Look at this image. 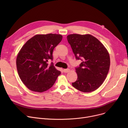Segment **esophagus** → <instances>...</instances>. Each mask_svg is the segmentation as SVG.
Returning a JSON list of instances; mask_svg holds the SVG:
<instances>
[{
    "instance_id": "34e87169",
    "label": "esophagus",
    "mask_w": 128,
    "mask_h": 128,
    "mask_svg": "<svg viewBox=\"0 0 128 128\" xmlns=\"http://www.w3.org/2000/svg\"><path fill=\"white\" fill-rule=\"evenodd\" d=\"M63 71H64V72H65V73H67V72H70V70L69 68L64 69V70H63Z\"/></svg>"
}]
</instances>
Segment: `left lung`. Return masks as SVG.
Listing matches in <instances>:
<instances>
[{"label":"left lung","instance_id":"1","mask_svg":"<svg viewBox=\"0 0 128 128\" xmlns=\"http://www.w3.org/2000/svg\"><path fill=\"white\" fill-rule=\"evenodd\" d=\"M76 60L82 62L76 68L77 79L72 86L83 92L95 91L105 80L110 67L109 53L104 45L89 35L67 36Z\"/></svg>","mask_w":128,"mask_h":128}]
</instances>
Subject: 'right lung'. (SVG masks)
Returning a JSON list of instances; mask_svg holds the SVG:
<instances>
[{
    "instance_id": "add662e5",
    "label": "right lung",
    "mask_w": 128,
    "mask_h": 128,
    "mask_svg": "<svg viewBox=\"0 0 128 128\" xmlns=\"http://www.w3.org/2000/svg\"><path fill=\"white\" fill-rule=\"evenodd\" d=\"M62 36L55 34L36 35L22 46L16 58V68L22 82L30 90L42 92L54 84L60 72L51 62L53 51Z\"/></svg>"
}]
</instances>
